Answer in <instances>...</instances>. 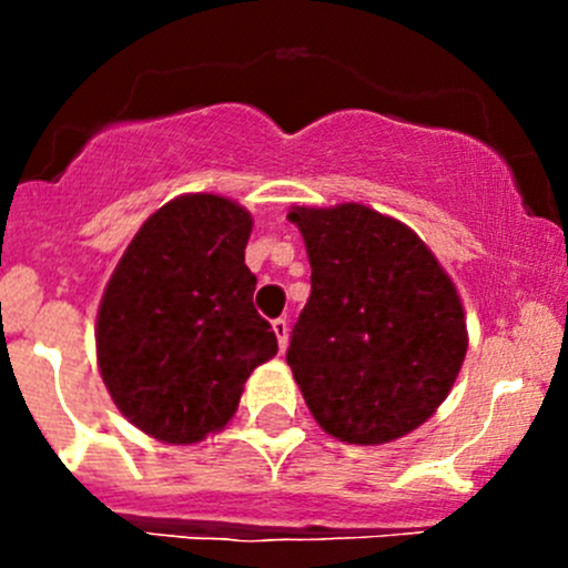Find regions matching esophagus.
I'll return each mask as SVG.
<instances>
[{
  "instance_id": "esophagus-1",
  "label": "esophagus",
  "mask_w": 568,
  "mask_h": 568,
  "mask_svg": "<svg viewBox=\"0 0 568 568\" xmlns=\"http://www.w3.org/2000/svg\"><path fill=\"white\" fill-rule=\"evenodd\" d=\"M272 329H274V335H277L280 348L288 346V321H285V318H274L272 321Z\"/></svg>"
}]
</instances>
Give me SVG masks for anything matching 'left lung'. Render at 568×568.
<instances>
[{
    "mask_svg": "<svg viewBox=\"0 0 568 568\" xmlns=\"http://www.w3.org/2000/svg\"><path fill=\"white\" fill-rule=\"evenodd\" d=\"M311 300L288 359L307 409L348 445L415 432L448 398L467 354L454 280L415 231L359 203L296 205Z\"/></svg>",
    "mask_w": 568,
    "mask_h": 568,
    "instance_id": "1",
    "label": "left lung"
}]
</instances>
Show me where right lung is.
Segmentation results:
<instances>
[{
	"instance_id": "right-lung-1",
	"label": "right lung",
	"mask_w": 568,
	"mask_h": 568,
	"mask_svg": "<svg viewBox=\"0 0 568 568\" xmlns=\"http://www.w3.org/2000/svg\"><path fill=\"white\" fill-rule=\"evenodd\" d=\"M252 216L220 194H181L136 231L95 324L99 371L140 432L192 445L227 426L244 382L277 354L252 305Z\"/></svg>"
}]
</instances>
